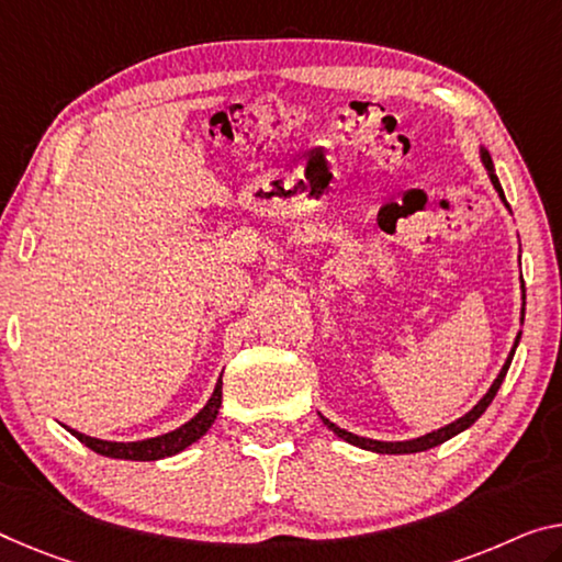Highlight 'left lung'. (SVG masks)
<instances>
[{"label":"left lung","instance_id":"1","mask_svg":"<svg viewBox=\"0 0 562 562\" xmlns=\"http://www.w3.org/2000/svg\"><path fill=\"white\" fill-rule=\"evenodd\" d=\"M482 162H485V168H487V172H490L492 186H495V191H497V193H499V198H503V201H505L503 186H499V180H497V176H495V168H492V158H490V153H487V150H482ZM505 205H507V201H505ZM522 299H525V296H522ZM522 316H525V304H522ZM517 341H520V334H517V339H515V347H513V351H510V357H507L505 367L499 369V374H497L495 382H492L490 392H487L485 396H482V400H480L477 404H474V407H472L468 414H464V417H460L457 422H452V425H447V427H442V429L429 431V435H425V437L407 439V442H376V439H367V437H357V435H351V431L341 429V427H336L334 422H329L326 417H322V419H324V425L329 427L336 437L347 439L349 445H357V447H361V450H369V452H379V454H412V452H425V450H429V447H437V445L447 442V439H450V437L460 435L462 429L472 427L474 422H477V419L482 417V412H485V409L490 407V402L495 400V394H497V390H499V384H503V379H505V374H507V369H510V361H513V357H515Z\"/></svg>","mask_w":562,"mask_h":562}]
</instances>
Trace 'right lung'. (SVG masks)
<instances>
[{"mask_svg": "<svg viewBox=\"0 0 562 562\" xmlns=\"http://www.w3.org/2000/svg\"><path fill=\"white\" fill-rule=\"evenodd\" d=\"M221 400H223V382L218 379V384H215L209 404H205V407L198 412L191 422H186V425L178 427L176 431H168V435L143 439V442H105V439L80 435V431H75V429H70V431L77 439H80L85 447H90L92 452H98L102 457H115V460H137V462L162 460V457L183 452L186 447H191L195 439H201L205 431L211 429L215 417H218Z\"/></svg>", "mask_w": 562, "mask_h": 562, "instance_id": "obj_1", "label": "right lung"}]
</instances>
